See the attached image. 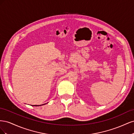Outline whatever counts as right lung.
Here are the masks:
<instances>
[{
	"label": "right lung",
	"mask_w": 134,
	"mask_h": 134,
	"mask_svg": "<svg viewBox=\"0 0 134 134\" xmlns=\"http://www.w3.org/2000/svg\"><path fill=\"white\" fill-rule=\"evenodd\" d=\"M46 104V103L43 104H41V105H34V106L33 105V106H42V105H44V104Z\"/></svg>",
	"instance_id": "right-lung-1"
}]
</instances>
